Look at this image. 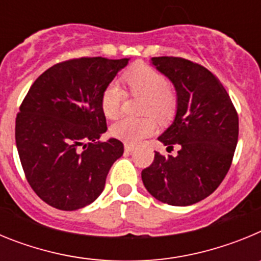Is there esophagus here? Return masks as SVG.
<instances>
[{
	"instance_id": "obj_1",
	"label": "esophagus",
	"mask_w": 261,
	"mask_h": 261,
	"mask_svg": "<svg viewBox=\"0 0 261 261\" xmlns=\"http://www.w3.org/2000/svg\"><path fill=\"white\" fill-rule=\"evenodd\" d=\"M133 150H135V145L125 144V151H126V153H132Z\"/></svg>"
}]
</instances>
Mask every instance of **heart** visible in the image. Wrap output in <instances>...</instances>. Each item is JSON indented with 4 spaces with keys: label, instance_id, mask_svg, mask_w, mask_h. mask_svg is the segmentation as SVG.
I'll use <instances>...</instances> for the list:
<instances>
[{
    "label": "heart",
    "instance_id": "heart-1",
    "mask_svg": "<svg viewBox=\"0 0 261 261\" xmlns=\"http://www.w3.org/2000/svg\"><path fill=\"white\" fill-rule=\"evenodd\" d=\"M124 81L133 94L145 96L144 114L151 115L161 120L171 116L175 110V95L168 87V80L151 66L136 65L124 75ZM124 100V90L117 82L107 85L102 94V110L110 119L120 115ZM155 123L153 117L133 119L124 117L111 126V135L126 144H137L147 136L153 135Z\"/></svg>",
    "mask_w": 261,
    "mask_h": 261
}]
</instances>
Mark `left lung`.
<instances>
[{"label":"left lung","mask_w":261,"mask_h":261,"mask_svg":"<svg viewBox=\"0 0 261 261\" xmlns=\"http://www.w3.org/2000/svg\"><path fill=\"white\" fill-rule=\"evenodd\" d=\"M151 65L176 91L174 121L158 140L179 145L177 155L155 151L142 170L145 188L159 201L188 206L217 190L231 166L238 142L237 111L218 78L204 66L180 57H153Z\"/></svg>","instance_id":"obj_1"}]
</instances>
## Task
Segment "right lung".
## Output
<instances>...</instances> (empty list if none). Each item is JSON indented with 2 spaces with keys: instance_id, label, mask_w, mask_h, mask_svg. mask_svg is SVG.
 <instances>
[{
  "instance_id": "right-lung-1",
  "label": "right lung",
  "mask_w": 261,
  "mask_h": 261,
  "mask_svg": "<svg viewBox=\"0 0 261 261\" xmlns=\"http://www.w3.org/2000/svg\"><path fill=\"white\" fill-rule=\"evenodd\" d=\"M129 59L82 57L45 70L30 87L15 120V144L27 181L44 202L77 211L103 192L123 155L107 130L102 94Z\"/></svg>"
}]
</instances>
